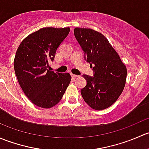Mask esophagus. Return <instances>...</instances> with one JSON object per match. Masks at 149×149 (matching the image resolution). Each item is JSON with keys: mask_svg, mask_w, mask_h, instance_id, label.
Listing matches in <instances>:
<instances>
[{"mask_svg": "<svg viewBox=\"0 0 149 149\" xmlns=\"http://www.w3.org/2000/svg\"><path fill=\"white\" fill-rule=\"evenodd\" d=\"M71 76L73 78H77V77H79V75H75V74H71Z\"/></svg>", "mask_w": 149, "mask_h": 149, "instance_id": "esophagus-1", "label": "esophagus"}]
</instances>
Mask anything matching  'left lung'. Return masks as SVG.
I'll return each instance as SVG.
<instances>
[{
    "label": "left lung",
    "instance_id": "obj_1",
    "mask_svg": "<svg viewBox=\"0 0 149 149\" xmlns=\"http://www.w3.org/2000/svg\"><path fill=\"white\" fill-rule=\"evenodd\" d=\"M74 35L89 63L94 76L84 75L86 85L81 90L86 103L96 110L113 104L125 84L127 69L107 39L91 29L75 28Z\"/></svg>",
    "mask_w": 149,
    "mask_h": 149
}]
</instances>
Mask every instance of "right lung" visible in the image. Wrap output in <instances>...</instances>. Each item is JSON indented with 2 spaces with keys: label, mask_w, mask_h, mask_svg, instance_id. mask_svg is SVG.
I'll list each match as a JSON object with an SVG mask.
<instances>
[{
  "label": "right lung",
  "mask_w": 149,
  "mask_h": 149,
  "mask_svg": "<svg viewBox=\"0 0 149 149\" xmlns=\"http://www.w3.org/2000/svg\"><path fill=\"white\" fill-rule=\"evenodd\" d=\"M69 31L68 27L41 29L26 37L16 51L13 66L18 81L30 101L40 107L56 105L70 82L68 73L48 68Z\"/></svg>",
  "instance_id": "right-lung-1"
}]
</instances>
